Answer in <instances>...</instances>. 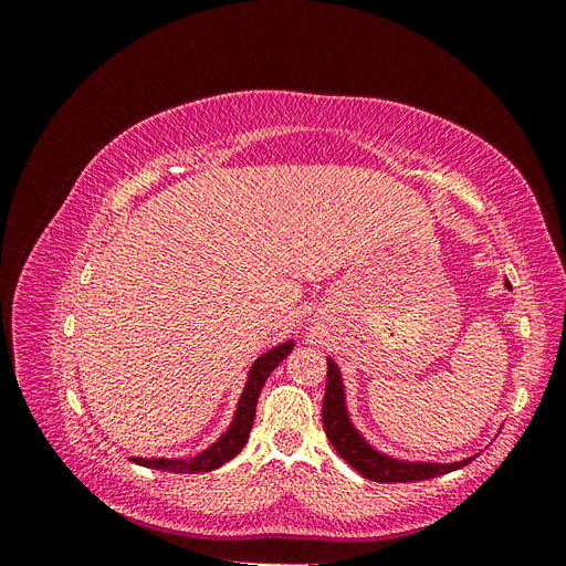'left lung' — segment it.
I'll return each mask as SVG.
<instances>
[{"label":"left lung","instance_id":"left-lung-1","mask_svg":"<svg viewBox=\"0 0 566 566\" xmlns=\"http://www.w3.org/2000/svg\"><path fill=\"white\" fill-rule=\"evenodd\" d=\"M505 287L512 290L507 279H505ZM323 427H325V437L331 439L333 449L339 453V458L345 460L347 465H352L358 474H364L366 479H370V482H380V484L422 482V479L441 476V474L465 468L470 460H474L472 455L455 462H420V460L394 458L375 449L352 422L345 382H342L339 366L331 356H328V382H325V397H323Z\"/></svg>","mask_w":566,"mask_h":566}]
</instances>
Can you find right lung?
<instances>
[{
    "instance_id": "obj_1",
    "label": "right lung",
    "mask_w": 566,
    "mask_h": 566,
    "mask_svg": "<svg viewBox=\"0 0 566 566\" xmlns=\"http://www.w3.org/2000/svg\"><path fill=\"white\" fill-rule=\"evenodd\" d=\"M293 347H295V339H285V342H281V345L271 347L254 358V364L248 373L245 387L241 391V399H238L229 430L221 434L214 443H210L208 449L200 451L193 458H132V460L136 462V465H144L150 470H163V472H175V474L212 472V470L224 465V462H229L233 455L241 453V449L248 443L260 391L271 375V370L276 368L290 352H293Z\"/></svg>"
}]
</instances>
